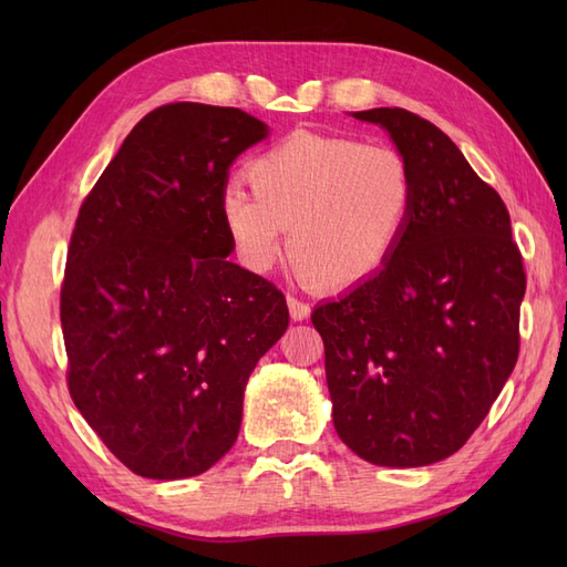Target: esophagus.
Here are the masks:
<instances>
[{
	"label": "esophagus",
	"mask_w": 567,
	"mask_h": 567,
	"mask_svg": "<svg viewBox=\"0 0 567 567\" xmlns=\"http://www.w3.org/2000/svg\"><path fill=\"white\" fill-rule=\"evenodd\" d=\"M286 302H288V312H290V317H293L296 321H302V319H307L310 317V305L307 302H302L300 298H296V296H288L286 298Z\"/></svg>",
	"instance_id": "1"
}]
</instances>
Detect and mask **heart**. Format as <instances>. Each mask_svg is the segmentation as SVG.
I'll use <instances>...</instances> for the list:
<instances>
[{
  "instance_id": "heart-1",
  "label": "heart",
  "mask_w": 567,
  "mask_h": 567,
  "mask_svg": "<svg viewBox=\"0 0 567 567\" xmlns=\"http://www.w3.org/2000/svg\"><path fill=\"white\" fill-rule=\"evenodd\" d=\"M248 182L227 184L219 217L250 271H269L284 252L323 288L375 277L402 246L414 217L416 179L388 144L298 132L248 165Z\"/></svg>"
}]
</instances>
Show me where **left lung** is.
Returning a JSON list of instances; mask_svg holds the SVG:
<instances>
[{"label":"left lung","instance_id":"1","mask_svg":"<svg viewBox=\"0 0 567 567\" xmlns=\"http://www.w3.org/2000/svg\"><path fill=\"white\" fill-rule=\"evenodd\" d=\"M352 115L409 158L414 217L390 262L312 323L340 440L375 466L419 468L466 444L518 362L523 257L502 196L440 127L404 109Z\"/></svg>","mask_w":567,"mask_h":567}]
</instances>
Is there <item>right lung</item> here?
<instances>
[{"label":"right lung","instance_id":"add662e5","mask_svg":"<svg viewBox=\"0 0 567 567\" xmlns=\"http://www.w3.org/2000/svg\"><path fill=\"white\" fill-rule=\"evenodd\" d=\"M269 134L241 109L167 104L142 117L84 198L68 248V390L125 466L208 471L238 437L244 390L288 329L281 290L229 262L219 196Z\"/></svg>","mask_w":567,"mask_h":567}]
</instances>
